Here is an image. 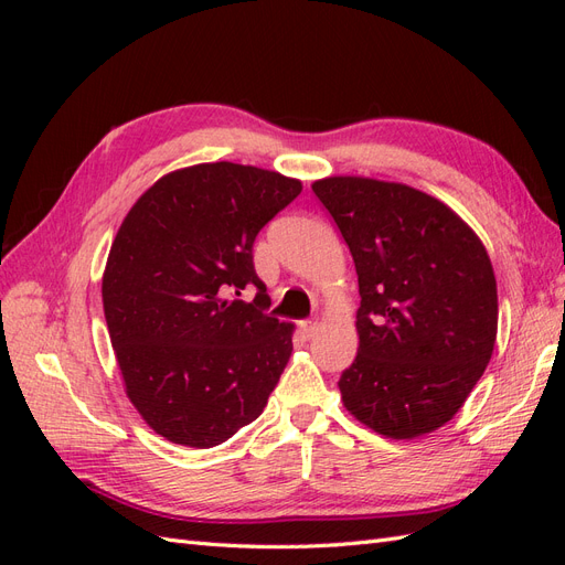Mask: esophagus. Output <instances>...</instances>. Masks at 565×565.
<instances>
[{"label": "esophagus", "instance_id": "1", "mask_svg": "<svg viewBox=\"0 0 565 565\" xmlns=\"http://www.w3.org/2000/svg\"><path fill=\"white\" fill-rule=\"evenodd\" d=\"M318 328H320V322H318V320H303V322H301V332H303V337H306V339L316 337Z\"/></svg>", "mask_w": 565, "mask_h": 565}]
</instances>
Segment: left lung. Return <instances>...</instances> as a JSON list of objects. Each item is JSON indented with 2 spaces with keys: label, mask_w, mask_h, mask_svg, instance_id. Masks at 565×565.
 Listing matches in <instances>:
<instances>
[{
  "label": "left lung",
  "mask_w": 565,
  "mask_h": 565,
  "mask_svg": "<svg viewBox=\"0 0 565 565\" xmlns=\"http://www.w3.org/2000/svg\"><path fill=\"white\" fill-rule=\"evenodd\" d=\"M313 193L344 237L361 309L341 372L349 413L386 438L455 417L490 363L498 282L478 235L448 204L403 183L330 177Z\"/></svg>",
  "instance_id": "obj_1"
}]
</instances>
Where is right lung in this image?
<instances>
[{
  "label": "right lung",
  "mask_w": 565,
  "mask_h": 565,
  "mask_svg": "<svg viewBox=\"0 0 565 565\" xmlns=\"http://www.w3.org/2000/svg\"><path fill=\"white\" fill-rule=\"evenodd\" d=\"M301 181L233 162L162 177L119 226L104 311L127 396L156 434L214 448L264 413L292 355V324L266 313L254 241ZM256 286L252 302L236 297Z\"/></svg>",
  "instance_id": "1"
}]
</instances>
